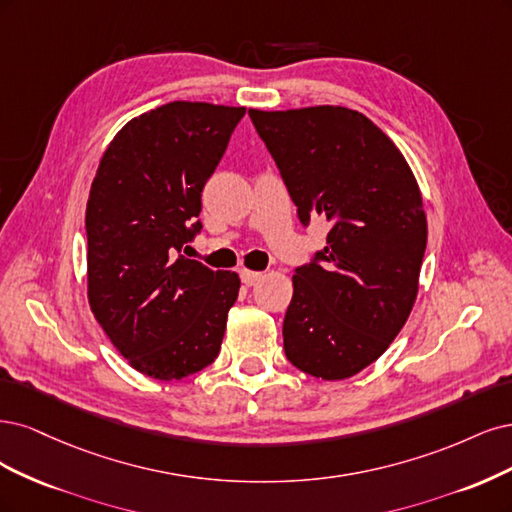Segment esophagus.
I'll return each instance as SVG.
<instances>
[{
  "instance_id": "esophagus-1",
  "label": "esophagus",
  "mask_w": 512,
  "mask_h": 512,
  "mask_svg": "<svg viewBox=\"0 0 512 512\" xmlns=\"http://www.w3.org/2000/svg\"><path fill=\"white\" fill-rule=\"evenodd\" d=\"M261 272H253V270H242L240 272V278H242V283L246 285V287H251V285H255L257 280H261Z\"/></svg>"
}]
</instances>
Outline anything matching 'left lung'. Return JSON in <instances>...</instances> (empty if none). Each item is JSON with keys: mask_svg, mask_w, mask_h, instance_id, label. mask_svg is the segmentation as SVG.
Returning a JSON list of instances; mask_svg holds the SVG:
<instances>
[{"mask_svg": "<svg viewBox=\"0 0 512 512\" xmlns=\"http://www.w3.org/2000/svg\"><path fill=\"white\" fill-rule=\"evenodd\" d=\"M304 227L327 246L293 272L285 355L323 381L381 357L404 327L427 244L421 191L404 155L368 117L342 106L249 110Z\"/></svg>", "mask_w": 512, "mask_h": 512, "instance_id": "1", "label": "left lung"}]
</instances>
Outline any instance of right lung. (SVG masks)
Wrapping results in <instances>:
<instances>
[{
	"label": "right lung",
	"mask_w": 512,
	"mask_h": 512,
	"mask_svg": "<svg viewBox=\"0 0 512 512\" xmlns=\"http://www.w3.org/2000/svg\"><path fill=\"white\" fill-rule=\"evenodd\" d=\"M246 108L172 102L129 121L87 202L89 304L138 372L180 381L221 351L236 272L178 255L202 232V191Z\"/></svg>",
	"instance_id": "right-lung-1"
}]
</instances>
